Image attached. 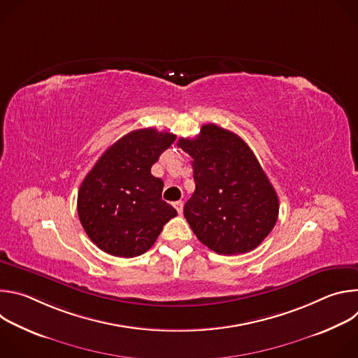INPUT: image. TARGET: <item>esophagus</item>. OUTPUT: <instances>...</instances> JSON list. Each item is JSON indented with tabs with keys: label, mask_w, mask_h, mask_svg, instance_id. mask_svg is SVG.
<instances>
[{
	"label": "esophagus",
	"mask_w": 358,
	"mask_h": 358,
	"mask_svg": "<svg viewBox=\"0 0 358 358\" xmlns=\"http://www.w3.org/2000/svg\"><path fill=\"white\" fill-rule=\"evenodd\" d=\"M173 206H174V208L177 210L178 214L182 213V207H184V202H182V201H176V202L173 203Z\"/></svg>",
	"instance_id": "1"
}]
</instances>
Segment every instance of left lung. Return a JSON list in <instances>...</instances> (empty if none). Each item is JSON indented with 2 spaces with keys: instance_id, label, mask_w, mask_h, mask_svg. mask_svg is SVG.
I'll return each instance as SVG.
<instances>
[{
  "instance_id": "obj_1",
  "label": "left lung",
  "mask_w": 358,
  "mask_h": 358,
  "mask_svg": "<svg viewBox=\"0 0 358 358\" xmlns=\"http://www.w3.org/2000/svg\"><path fill=\"white\" fill-rule=\"evenodd\" d=\"M177 145L192 159L195 191L184 217L196 238L218 255L257 248L278 221L279 199L249 145L217 124Z\"/></svg>"
}]
</instances>
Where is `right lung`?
<instances>
[{
  "instance_id": "add662e5",
  "label": "right lung",
  "mask_w": 358,
  "mask_h": 358,
  "mask_svg": "<svg viewBox=\"0 0 358 358\" xmlns=\"http://www.w3.org/2000/svg\"><path fill=\"white\" fill-rule=\"evenodd\" d=\"M174 134L156 129L127 133L112 144L85 177L78 192L80 224L101 250L134 258L156 242L177 211L162 199L164 182L151 174Z\"/></svg>"
}]
</instances>
